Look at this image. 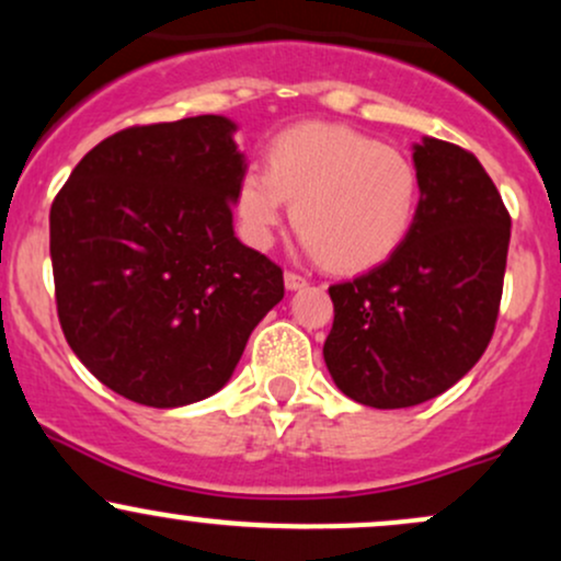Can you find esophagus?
Masks as SVG:
<instances>
[{"label": "esophagus", "mask_w": 561, "mask_h": 561, "mask_svg": "<svg viewBox=\"0 0 561 561\" xmlns=\"http://www.w3.org/2000/svg\"><path fill=\"white\" fill-rule=\"evenodd\" d=\"M306 285H308L306 276H300V274H295V272H287L285 274V287L287 289H302Z\"/></svg>", "instance_id": "34e87169"}]
</instances>
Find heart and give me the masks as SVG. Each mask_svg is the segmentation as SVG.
Masks as SVG:
<instances>
[{
  "label": "heart",
  "instance_id": "1",
  "mask_svg": "<svg viewBox=\"0 0 561 561\" xmlns=\"http://www.w3.org/2000/svg\"><path fill=\"white\" fill-rule=\"evenodd\" d=\"M422 179L398 147L343 124L289 126L266 145V171L237 179L242 240L266 250L293 205L302 248L337 272H364L401 250L420 214Z\"/></svg>",
  "mask_w": 561,
  "mask_h": 561
}]
</instances>
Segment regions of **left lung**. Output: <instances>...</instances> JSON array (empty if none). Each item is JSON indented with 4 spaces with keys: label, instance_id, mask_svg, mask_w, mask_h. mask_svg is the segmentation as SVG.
Listing matches in <instances>:
<instances>
[{
    "label": "left lung",
    "instance_id": "8db88e82",
    "mask_svg": "<svg viewBox=\"0 0 561 561\" xmlns=\"http://www.w3.org/2000/svg\"><path fill=\"white\" fill-rule=\"evenodd\" d=\"M420 214L392 259L330 287L327 369L371 409H409L446 392L491 343L504 289L512 218L472 152L414 145Z\"/></svg>",
    "mask_w": 561,
    "mask_h": 561
}]
</instances>
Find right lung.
<instances>
[{
    "mask_svg": "<svg viewBox=\"0 0 561 561\" xmlns=\"http://www.w3.org/2000/svg\"><path fill=\"white\" fill-rule=\"evenodd\" d=\"M234 131L224 115L124 128L81 158L49 210L68 345L134 403L214 396L285 298L282 268L234 237L248 169Z\"/></svg>",
    "mask_w": 561,
    "mask_h": 561,
    "instance_id": "1",
    "label": "right lung"
}]
</instances>
